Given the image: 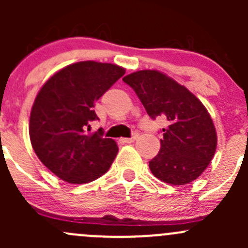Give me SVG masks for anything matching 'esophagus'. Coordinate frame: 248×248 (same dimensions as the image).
Instances as JSON below:
<instances>
[{"mask_svg":"<svg viewBox=\"0 0 248 248\" xmlns=\"http://www.w3.org/2000/svg\"><path fill=\"white\" fill-rule=\"evenodd\" d=\"M138 136H139L138 133H133V136H132L131 138H124V139H122V141L127 142V144H131V142L136 141L137 138H138Z\"/></svg>","mask_w":248,"mask_h":248,"instance_id":"34e87169","label":"esophagus"}]
</instances>
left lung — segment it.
I'll return each mask as SVG.
<instances>
[{"label":"left lung","instance_id":"left-lung-1","mask_svg":"<svg viewBox=\"0 0 248 248\" xmlns=\"http://www.w3.org/2000/svg\"><path fill=\"white\" fill-rule=\"evenodd\" d=\"M152 120L166 117L161 149L149 162L161 181L187 185L202 175L216 151L217 136L210 114L185 86L157 71H139L124 78Z\"/></svg>","mask_w":248,"mask_h":248}]
</instances>
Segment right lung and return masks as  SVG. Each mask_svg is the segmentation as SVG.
Returning <instances> with one entry per match:
<instances>
[{"mask_svg":"<svg viewBox=\"0 0 248 248\" xmlns=\"http://www.w3.org/2000/svg\"><path fill=\"white\" fill-rule=\"evenodd\" d=\"M124 74L111 63L69 64L43 85L30 116V139L42 163L69 184H87L109 170L119 147L103 132L89 134L98 120L94 102Z\"/></svg>","mask_w":248,"mask_h":248,"instance_id":"right-lung-1","label":"right lung"}]
</instances>
